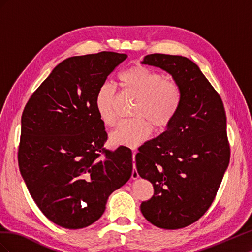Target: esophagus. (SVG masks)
Wrapping results in <instances>:
<instances>
[{"label": "esophagus", "mask_w": 252, "mask_h": 252, "mask_svg": "<svg viewBox=\"0 0 252 252\" xmlns=\"http://www.w3.org/2000/svg\"><path fill=\"white\" fill-rule=\"evenodd\" d=\"M135 154H136V151H133V155H132V159H133V170H132V173H131V177H132V179H134V180L139 178L138 170L135 169Z\"/></svg>", "instance_id": "esophagus-1"}]
</instances>
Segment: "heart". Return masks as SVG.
<instances>
[{
    "label": "heart",
    "instance_id": "b5f03b06",
    "mask_svg": "<svg viewBox=\"0 0 252 252\" xmlns=\"http://www.w3.org/2000/svg\"><path fill=\"white\" fill-rule=\"evenodd\" d=\"M119 85L127 95L136 98L131 116L134 119L121 122L110 134L116 146L135 148L149 138L151 126L162 130L170 125L182 104V89L179 84L159 71L142 65H134L122 72ZM117 89L112 84L104 83L94 96L95 110L102 123L112 127L117 117L114 103Z\"/></svg>",
    "mask_w": 252,
    "mask_h": 252
}]
</instances>
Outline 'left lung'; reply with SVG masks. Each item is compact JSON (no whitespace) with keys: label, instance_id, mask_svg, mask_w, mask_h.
I'll return each instance as SVG.
<instances>
[{"label":"left lung","instance_id":"1","mask_svg":"<svg viewBox=\"0 0 252 252\" xmlns=\"http://www.w3.org/2000/svg\"><path fill=\"white\" fill-rule=\"evenodd\" d=\"M142 63L172 75L182 89V104L166 130L135 156L140 177L154 186L141 211L152 225L180 229L208 210L229 164L224 104L191 60L152 53Z\"/></svg>","mask_w":252,"mask_h":252}]
</instances>
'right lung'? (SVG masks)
<instances>
[{
	"label": "right lung",
	"mask_w": 252,
	"mask_h": 252,
	"mask_svg": "<svg viewBox=\"0 0 252 252\" xmlns=\"http://www.w3.org/2000/svg\"><path fill=\"white\" fill-rule=\"evenodd\" d=\"M126 58L102 51L64 60L23 111L21 174L44 216L67 229L94 223L131 177V150L104 147L107 133L94 106L97 88Z\"/></svg>",
	"instance_id": "add662e5"
}]
</instances>
